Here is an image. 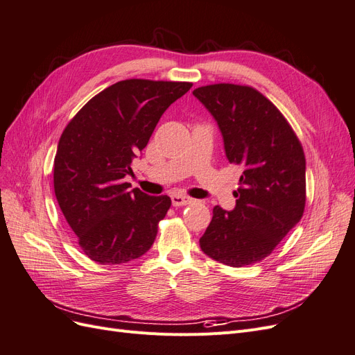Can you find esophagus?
Returning a JSON list of instances; mask_svg holds the SVG:
<instances>
[{"label": "esophagus", "instance_id": "34e87169", "mask_svg": "<svg viewBox=\"0 0 355 355\" xmlns=\"http://www.w3.org/2000/svg\"><path fill=\"white\" fill-rule=\"evenodd\" d=\"M192 202V198L187 197V196H180V194H173L171 196V204L175 207H180V206H187V204Z\"/></svg>", "mask_w": 355, "mask_h": 355}]
</instances>
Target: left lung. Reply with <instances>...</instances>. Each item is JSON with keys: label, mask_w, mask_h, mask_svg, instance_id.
I'll return each mask as SVG.
<instances>
[{"label": "left lung", "mask_w": 355, "mask_h": 355, "mask_svg": "<svg viewBox=\"0 0 355 355\" xmlns=\"http://www.w3.org/2000/svg\"><path fill=\"white\" fill-rule=\"evenodd\" d=\"M192 94L218 121L230 163L243 168L231 211L216 206L201 250L230 266L261 262L305 210V154L277 106L249 85L219 83Z\"/></svg>", "instance_id": "8db88e82"}]
</instances>
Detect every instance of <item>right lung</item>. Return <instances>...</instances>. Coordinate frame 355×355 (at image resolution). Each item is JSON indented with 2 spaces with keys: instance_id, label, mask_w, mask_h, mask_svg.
<instances>
[{
  "instance_id": "add662e5",
  "label": "right lung",
  "mask_w": 355,
  "mask_h": 355,
  "mask_svg": "<svg viewBox=\"0 0 355 355\" xmlns=\"http://www.w3.org/2000/svg\"><path fill=\"white\" fill-rule=\"evenodd\" d=\"M191 87L184 81H118L85 103L63 130L53 168L55 194L92 261L125 263L151 249L171 200L128 191L124 176L161 115Z\"/></svg>"
}]
</instances>
